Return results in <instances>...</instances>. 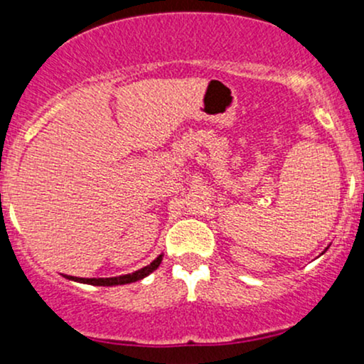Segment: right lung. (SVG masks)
Returning a JSON list of instances; mask_svg holds the SVG:
<instances>
[{
  "mask_svg": "<svg viewBox=\"0 0 364 364\" xmlns=\"http://www.w3.org/2000/svg\"><path fill=\"white\" fill-rule=\"evenodd\" d=\"M162 262V255L154 260L150 265L144 267V269L136 270L133 274H127V275H119V277H106V279H83V277H72V275H66V279H72V281L77 282H83V284H92V286H121V284H129V282H136L140 279L147 277L149 274H152L154 270L161 265Z\"/></svg>",
  "mask_w": 364,
  "mask_h": 364,
  "instance_id": "right-lung-1",
  "label": "right lung"
}]
</instances>
